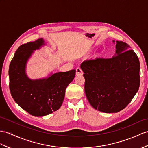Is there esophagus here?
Returning <instances> with one entry per match:
<instances>
[{"instance_id": "1", "label": "esophagus", "mask_w": 148, "mask_h": 148, "mask_svg": "<svg viewBox=\"0 0 148 148\" xmlns=\"http://www.w3.org/2000/svg\"><path fill=\"white\" fill-rule=\"evenodd\" d=\"M82 74H83V71L81 69V68L80 66L77 67L76 69V75H82Z\"/></svg>"}]
</instances>
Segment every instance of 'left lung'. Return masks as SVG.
<instances>
[{
  "instance_id": "8db88e82",
  "label": "left lung",
  "mask_w": 148,
  "mask_h": 148,
  "mask_svg": "<svg viewBox=\"0 0 148 148\" xmlns=\"http://www.w3.org/2000/svg\"><path fill=\"white\" fill-rule=\"evenodd\" d=\"M80 67L84 73L86 97L96 110L118 112L131 102L138 91L139 61L136 53L123 41H116L113 57L86 60Z\"/></svg>"
}]
</instances>
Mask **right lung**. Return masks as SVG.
<instances>
[{
	"label": "right lung",
	"mask_w": 148,
	"mask_h": 148,
	"mask_svg": "<svg viewBox=\"0 0 148 148\" xmlns=\"http://www.w3.org/2000/svg\"><path fill=\"white\" fill-rule=\"evenodd\" d=\"M45 45L42 38L19 47L9 69L10 93L23 109L36 117H42L59 109L66 88L73 81L75 70L58 72L46 78L31 80L26 73V64L33 51Z\"/></svg>",
	"instance_id": "obj_1"
}]
</instances>
